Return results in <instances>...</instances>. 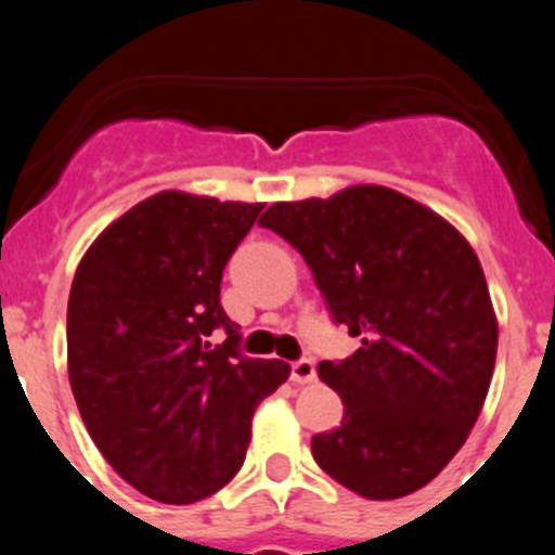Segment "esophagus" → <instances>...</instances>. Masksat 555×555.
I'll list each match as a JSON object with an SVG mask.
<instances>
[{
	"label": "esophagus",
	"instance_id": "obj_1",
	"mask_svg": "<svg viewBox=\"0 0 555 555\" xmlns=\"http://www.w3.org/2000/svg\"><path fill=\"white\" fill-rule=\"evenodd\" d=\"M289 378L295 384H311L317 382V367H313L311 360H298L289 365Z\"/></svg>",
	"mask_w": 555,
	"mask_h": 555
}]
</instances>
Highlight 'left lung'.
Segmentation results:
<instances>
[{"label":"left lung","instance_id":"obj_1","mask_svg":"<svg viewBox=\"0 0 555 555\" xmlns=\"http://www.w3.org/2000/svg\"><path fill=\"white\" fill-rule=\"evenodd\" d=\"M304 255L335 324L362 346L317 373L344 422L311 438L319 467L367 500L427 486L464 446L489 391L496 317L473 246L397 190L273 204L260 220Z\"/></svg>","mask_w":555,"mask_h":555}]
</instances>
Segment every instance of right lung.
<instances>
[{
  "instance_id": "1",
  "label": "right lung",
  "mask_w": 555,
  "mask_h": 555,
  "mask_svg": "<svg viewBox=\"0 0 555 555\" xmlns=\"http://www.w3.org/2000/svg\"><path fill=\"white\" fill-rule=\"evenodd\" d=\"M260 211L166 190L112 222L75 273L72 391L112 469L150 500L220 491L242 469L255 408L289 378L287 362L242 354L220 304L222 271Z\"/></svg>"
}]
</instances>
